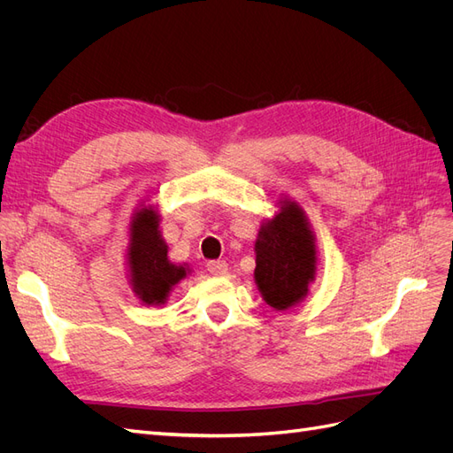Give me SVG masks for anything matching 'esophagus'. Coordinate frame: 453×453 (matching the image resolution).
Returning <instances> with one entry per match:
<instances>
[{"label": "esophagus", "instance_id": "1", "mask_svg": "<svg viewBox=\"0 0 453 453\" xmlns=\"http://www.w3.org/2000/svg\"><path fill=\"white\" fill-rule=\"evenodd\" d=\"M208 272L211 273V276H225V273L228 272V265L225 263V260H210Z\"/></svg>", "mask_w": 453, "mask_h": 453}]
</instances>
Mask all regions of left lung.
I'll use <instances>...</instances> for the list:
<instances>
[{
    "mask_svg": "<svg viewBox=\"0 0 453 453\" xmlns=\"http://www.w3.org/2000/svg\"><path fill=\"white\" fill-rule=\"evenodd\" d=\"M255 255V283L265 303L276 311L303 303L318 272V245L304 210L295 200H278L276 215L258 228Z\"/></svg>",
    "mask_w": 453,
    "mask_h": 453,
    "instance_id": "8db88e82",
    "label": "left lung"
}]
</instances>
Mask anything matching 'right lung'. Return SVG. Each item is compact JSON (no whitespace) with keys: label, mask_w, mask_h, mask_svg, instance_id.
Listing matches in <instances>:
<instances>
[{"label":"right lung","mask_w":453,"mask_h":453,"mask_svg":"<svg viewBox=\"0 0 453 453\" xmlns=\"http://www.w3.org/2000/svg\"><path fill=\"white\" fill-rule=\"evenodd\" d=\"M127 268L134 295L145 306H162L173 287L190 273L187 265L168 258V245L160 232V215L153 205L142 203L128 226Z\"/></svg>","instance_id":"add662e5"}]
</instances>
